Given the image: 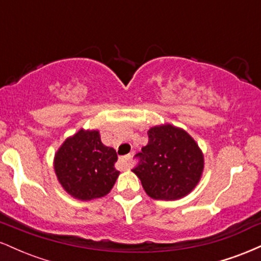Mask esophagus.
<instances>
[{
  "mask_svg": "<svg viewBox=\"0 0 261 261\" xmlns=\"http://www.w3.org/2000/svg\"><path fill=\"white\" fill-rule=\"evenodd\" d=\"M130 160H131V155H124V157L119 158V163L124 169H130Z\"/></svg>",
  "mask_w": 261,
  "mask_h": 261,
  "instance_id": "1",
  "label": "esophagus"
}]
</instances>
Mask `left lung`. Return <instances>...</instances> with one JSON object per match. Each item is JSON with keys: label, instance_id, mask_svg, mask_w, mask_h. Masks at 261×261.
<instances>
[{"label": "left lung", "instance_id": "8db88e82", "mask_svg": "<svg viewBox=\"0 0 261 261\" xmlns=\"http://www.w3.org/2000/svg\"><path fill=\"white\" fill-rule=\"evenodd\" d=\"M148 143L140 152L133 172L146 194L154 200H179L195 189L201 179L202 151L180 127L157 125L147 131Z\"/></svg>", "mask_w": 261, "mask_h": 261}]
</instances>
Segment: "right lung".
<instances>
[{"mask_svg":"<svg viewBox=\"0 0 261 261\" xmlns=\"http://www.w3.org/2000/svg\"><path fill=\"white\" fill-rule=\"evenodd\" d=\"M118 154L101 143L98 130H85L67 137L54 157V170L68 195L88 201L110 193L120 172Z\"/></svg>","mask_w":261,"mask_h":261,"instance_id":"add662e5","label":"right lung"}]
</instances>
